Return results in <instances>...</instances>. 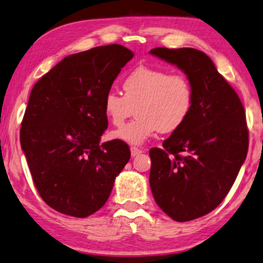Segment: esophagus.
Instances as JSON below:
<instances>
[{
    "mask_svg": "<svg viewBox=\"0 0 263 263\" xmlns=\"http://www.w3.org/2000/svg\"><path fill=\"white\" fill-rule=\"evenodd\" d=\"M142 153H143L142 149L136 148V146H132V148H131V155H132V157L137 156V155H139V154H142Z\"/></svg>",
    "mask_w": 263,
    "mask_h": 263,
    "instance_id": "esophagus-1",
    "label": "esophagus"
}]
</instances>
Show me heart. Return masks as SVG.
<instances>
[{
    "label": "heart",
    "instance_id": "heart-1",
    "mask_svg": "<svg viewBox=\"0 0 263 263\" xmlns=\"http://www.w3.org/2000/svg\"><path fill=\"white\" fill-rule=\"evenodd\" d=\"M124 95L110 90L103 99L108 121L121 126L136 109L137 118L111 134V137L141 145L156 132L179 129L194 107V90L186 76L139 66L122 82Z\"/></svg>",
    "mask_w": 263,
    "mask_h": 263
}]
</instances>
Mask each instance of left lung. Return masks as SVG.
I'll list each match as a JSON object with an SVG mask.
<instances>
[{
  "label": "left lung",
  "mask_w": 263,
  "mask_h": 263,
  "mask_svg": "<svg viewBox=\"0 0 263 263\" xmlns=\"http://www.w3.org/2000/svg\"><path fill=\"white\" fill-rule=\"evenodd\" d=\"M150 54L181 69L194 90L186 122L162 149L149 152V183L157 205L176 221H190L214 211L232 187L249 145L246 111L203 51L155 48Z\"/></svg>",
  "instance_id": "8db88e82"
}]
</instances>
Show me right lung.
I'll return each mask as SVG.
<instances>
[{
    "mask_svg": "<svg viewBox=\"0 0 263 263\" xmlns=\"http://www.w3.org/2000/svg\"><path fill=\"white\" fill-rule=\"evenodd\" d=\"M132 58L120 44L72 54L31 91L20 144L38 194L56 212L86 218L102 208L131 157L125 142L100 141L103 99Z\"/></svg>",
    "mask_w": 263,
    "mask_h": 263,
    "instance_id": "1",
    "label": "right lung"
}]
</instances>
